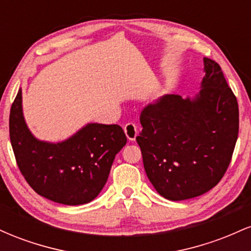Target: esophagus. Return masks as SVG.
I'll use <instances>...</instances> for the list:
<instances>
[{"instance_id": "esophagus-1", "label": "esophagus", "mask_w": 251, "mask_h": 251, "mask_svg": "<svg viewBox=\"0 0 251 251\" xmlns=\"http://www.w3.org/2000/svg\"><path fill=\"white\" fill-rule=\"evenodd\" d=\"M124 132H125L127 139L131 140V142L135 140V137L138 135V128H137V126H135V124H133V123L126 124L125 127H124Z\"/></svg>"}]
</instances>
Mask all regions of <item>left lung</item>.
<instances>
[{
	"label": "left lung",
	"mask_w": 251,
	"mask_h": 251,
	"mask_svg": "<svg viewBox=\"0 0 251 251\" xmlns=\"http://www.w3.org/2000/svg\"><path fill=\"white\" fill-rule=\"evenodd\" d=\"M194 98L165 94L140 113L137 137L148 178L164 198L184 201L214 186L226 174L238 135V103L220 65L204 57Z\"/></svg>",
	"instance_id": "left-lung-1"
}]
</instances>
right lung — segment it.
Returning <instances> with one entry per match:
<instances>
[{
    "label": "right lung",
    "mask_w": 251,
    "mask_h": 251,
    "mask_svg": "<svg viewBox=\"0 0 251 251\" xmlns=\"http://www.w3.org/2000/svg\"><path fill=\"white\" fill-rule=\"evenodd\" d=\"M10 143L17 165L36 194L65 205L89 203L107 181L116 154L126 145L119 125L89 123L63 142L40 140L25 124L22 89L10 108Z\"/></svg>",
    "instance_id": "add662e5"
}]
</instances>
